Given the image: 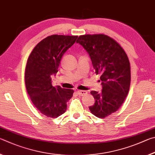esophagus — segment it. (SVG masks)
<instances>
[{
	"label": "esophagus",
	"mask_w": 155,
	"mask_h": 155,
	"mask_svg": "<svg viewBox=\"0 0 155 155\" xmlns=\"http://www.w3.org/2000/svg\"><path fill=\"white\" fill-rule=\"evenodd\" d=\"M77 93L78 95L84 96V95H86V94H87L88 93H87V91H78Z\"/></svg>",
	"instance_id": "obj_1"
}]
</instances>
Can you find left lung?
Wrapping results in <instances>:
<instances>
[{
	"label": "left lung",
	"instance_id": "1",
	"mask_svg": "<svg viewBox=\"0 0 155 155\" xmlns=\"http://www.w3.org/2000/svg\"><path fill=\"white\" fill-rule=\"evenodd\" d=\"M76 42L89 54L96 74H101L102 91L91 92L95 102L89 109L97 117L104 118L120 107L129 93L128 56L117 41L104 34L80 35Z\"/></svg>",
	"mask_w": 155,
	"mask_h": 155
}]
</instances>
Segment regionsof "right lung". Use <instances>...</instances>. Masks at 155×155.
Returning a JSON list of instances; mask_svg holds the SVG:
<instances>
[{"label":"right lung","instance_id":"right-lung-1","mask_svg":"<svg viewBox=\"0 0 155 155\" xmlns=\"http://www.w3.org/2000/svg\"><path fill=\"white\" fill-rule=\"evenodd\" d=\"M78 36L53 35L37 43L27 61L25 84L35 107L43 115L57 118L65 112L67 102L73 94L72 89L54 87L51 76L56 75L62 56Z\"/></svg>","mask_w":155,"mask_h":155}]
</instances>
